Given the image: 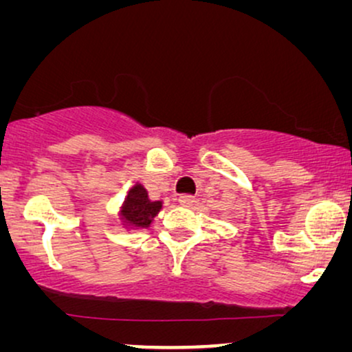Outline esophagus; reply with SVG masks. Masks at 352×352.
<instances>
[{
	"mask_svg": "<svg viewBox=\"0 0 352 352\" xmlns=\"http://www.w3.org/2000/svg\"><path fill=\"white\" fill-rule=\"evenodd\" d=\"M194 202H196V199H194L192 196H181L179 197V204L183 207H190L194 206Z\"/></svg>",
	"mask_w": 352,
	"mask_h": 352,
	"instance_id": "esophagus-1",
	"label": "esophagus"
}]
</instances>
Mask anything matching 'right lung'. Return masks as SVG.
Listing matches in <instances>:
<instances>
[{
  "label": "right lung",
  "mask_w": 352,
  "mask_h": 352,
  "mask_svg": "<svg viewBox=\"0 0 352 352\" xmlns=\"http://www.w3.org/2000/svg\"><path fill=\"white\" fill-rule=\"evenodd\" d=\"M162 209V202L150 201L148 192L142 184H135L129 190L122 206V219L125 223L135 228H148L151 220Z\"/></svg>",
  "instance_id": "obj_1"
}]
</instances>
